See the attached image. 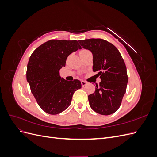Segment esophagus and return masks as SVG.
<instances>
[{"label": "esophagus", "mask_w": 157, "mask_h": 157, "mask_svg": "<svg viewBox=\"0 0 157 157\" xmlns=\"http://www.w3.org/2000/svg\"><path fill=\"white\" fill-rule=\"evenodd\" d=\"M81 84H82V86L84 87V86H85L87 84V82L84 81V80H82V81H81Z\"/></svg>", "instance_id": "1"}]
</instances>
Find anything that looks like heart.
I'll list each match as a JSON object with an SVG mask.
<instances>
[{
    "mask_svg": "<svg viewBox=\"0 0 157 157\" xmlns=\"http://www.w3.org/2000/svg\"><path fill=\"white\" fill-rule=\"evenodd\" d=\"M88 50H80V52H79V54L80 55H81V54H84V53H85V52H88Z\"/></svg>",
    "mask_w": 157,
    "mask_h": 157,
    "instance_id": "b5f03b06",
    "label": "heart"
}]
</instances>
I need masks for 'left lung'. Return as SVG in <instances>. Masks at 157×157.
<instances>
[{"instance_id":"left-lung-1","label":"left lung","mask_w":157,"mask_h":157,"mask_svg":"<svg viewBox=\"0 0 157 157\" xmlns=\"http://www.w3.org/2000/svg\"><path fill=\"white\" fill-rule=\"evenodd\" d=\"M82 48L92 52L93 71L101 81L88 96L90 106L100 115H109L120 107L128 83L126 67L118 50L101 39L79 40Z\"/></svg>"}]
</instances>
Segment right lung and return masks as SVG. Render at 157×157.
Here are the masks:
<instances>
[{
	"mask_svg": "<svg viewBox=\"0 0 157 157\" xmlns=\"http://www.w3.org/2000/svg\"><path fill=\"white\" fill-rule=\"evenodd\" d=\"M81 48L77 40H50L30 56L26 77L37 103L46 113L57 115L70 105L74 92L81 88L78 80L61 78L59 70L72 52Z\"/></svg>",
	"mask_w": 157,
	"mask_h": 157,
	"instance_id": "1",
	"label": "right lung"
}]
</instances>
